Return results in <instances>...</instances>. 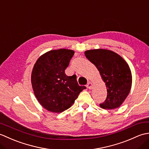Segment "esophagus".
Here are the masks:
<instances>
[{"label": "esophagus", "instance_id": "obj_1", "mask_svg": "<svg viewBox=\"0 0 149 149\" xmlns=\"http://www.w3.org/2000/svg\"><path fill=\"white\" fill-rule=\"evenodd\" d=\"M86 87H87V88H88V89L91 90V88H92V83H90V82L88 83V84H86Z\"/></svg>", "mask_w": 149, "mask_h": 149}]
</instances>
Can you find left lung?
Returning <instances> with one entry per match:
<instances>
[{
    "mask_svg": "<svg viewBox=\"0 0 149 149\" xmlns=\"http://www.w3.org/2000/svg\"><path fill=\"white\" fill-rule=\"evenodd\" d=\"M84 54L95 65L107 88L106 99L100 106L106 109L120 107L131 88L132 74L128 64L118 54L109 50H89Z\"/></svg>",
    "mask_w": 149,
    "mask_h": 149,
    "instance_id": "obj_1",
    "label": "left lung"
}]
</instances>
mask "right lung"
Returning <instances> with one entry per match:
<instances>
[{"label":"right lung","instance_id":"1","mask_svg":"<svg viewBox=\"0 0 149 149\" xmlns=\"http://www.w3.org/2000/svg\"><path fill=\"white\" fill-rule=\"evenodd\" d=\"M74 54L72 50H52L38 59L31 74L34 95L44 108L61 113L70 108L86 86H79L76 75L68 76L65 70Z\"/></svg>","mask_w":149,"mask_h":149}]
</instances>
